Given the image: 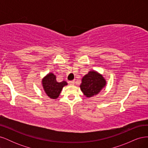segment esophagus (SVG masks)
I'll return each instance as SVG.
<instances>
[{"label":"esophagus","instance_id":"34e87169","mask_svg":"<svg viewBox=\"0 0 148 148\" xmlns=\"http://www.w3.org/2000/svg\"><path fill=\"white\" fill-rule=\"evenodd\" d=\"M69 83L70 84V85H73L75 84V81L73 80V81H70L69 82Z\"/></svg>","mask_w":148,"mask_h":148}]
</instances>
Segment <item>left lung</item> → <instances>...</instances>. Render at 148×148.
<instances>
[{
	"label": "left lung",
	"instance_id": "left-lung-1",
	"mask_svg": "<svg viewBox=\"0 0 148 148\" xmlns=\"http://www.w3.org/2000/svg\"><path fill=\"white\" fill-rule=\"evenodd\" d=\"M106 80L102 74L91 70L82 78L79 87L84 95L90 98L98 95L106 87Z\"/></svg>",
	"mask_w": 148,
	"mask_h": 148
}]
</instances>
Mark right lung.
<instances>
[{
  "instance_id": "right-lung-1",
  "label": "right lung",
  "mask_w": 148,
  "mask_h": 148,
  "mask_svg": "<svg viewBox=\"0 0 148 148\" xmlns=\"http://www.w3.org/2000/svg\"><path fill=\"white\" fill-rule=\"evenodd\" d=\"M41 83L44 92L52 99H57L62 89L68 84L65 81L57 82L56 76L52 72H49L44 77Z\"/></svg>"
}]
</instances>
